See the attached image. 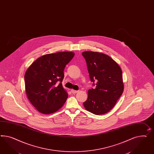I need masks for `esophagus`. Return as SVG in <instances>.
<instances>
[{"mask_svg": "<svg viewBox=\"0 0 154 154\" xmlns=\"http://www.w3.org/2000/svg\"><path fill=\"white\" fill-rule=\"evenodd\" d=\"M71 93L75 94V93L78 92L79 91H75V90H74V89H71Z\"/></svg>", "mask_w": 154, "mask_h": 154, "instance_id": "esophagus-1", "label": "esophagus"}]
</instances>
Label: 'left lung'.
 <instances>
[{
  "label": "left lung",
  "mask_w": 154,
  "mask_h": 154,
  "mask_svg": "<svg viewBox=\"0 0 154 154\" xmlns=\"http://www.w3.org/2000/svg\"><path fill=\"white\" fill-rule=\"evenodd\" d=\"M94 89H89L85 109L95 115L105 114L111 110L124 91L122 71L119 65L104 53L86 51L82 53Z\"/></svg>",
  "instance_id": "left-lung-1"
}]
</instances>
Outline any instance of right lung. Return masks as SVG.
I'll return each mask as SVG.
<instances>
[{"mask_svg":"<svg viewBox=\"0 0 154 154\" xmlns=\"http://www.w3.org/2000/svg\"><path fill=\"white\" fill-rule=\"evenodd\" d=\"M74 54L71 52L45 54L27 69L24 78L27 97L40 112H55L65 103L68 94L62 84L63 71Z\"/></svg>","mask_w":154,"mask_h":154,"instance_id":"obj_1","label":"right lung"}]
</instances>
